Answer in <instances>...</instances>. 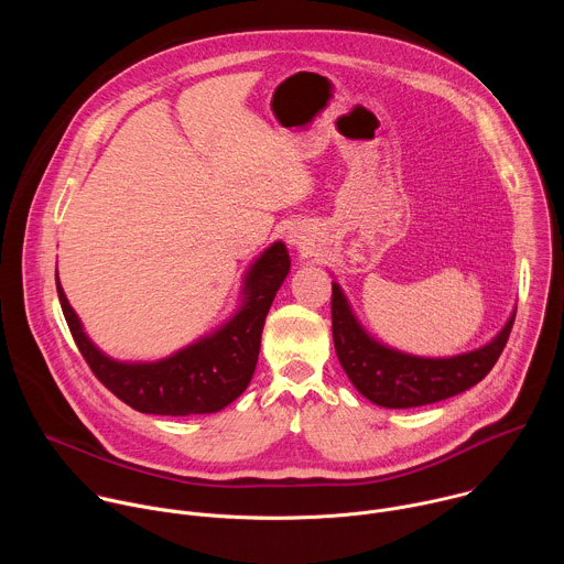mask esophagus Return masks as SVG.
<instances>
[{
	"label": "esophagus",
	"mask_w": 564,
	"mask_h": 564,
	"mask_svg": "<svg viewBox=\"0 0 564 564\" xmlns=\"http://www.w3.org/2000/svg\"><path fill=\"white\" fill-rule=\"evenodd\" d=\"M288 243H290V246H294V248H301V246H305V236H303L301 231H296V229H294V231H290V234H288Z\"/></svg>",
	"instance_id": "34e87169"
}]
</instances>
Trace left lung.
I'll list each match as a JSON object with an SVG mask.
<instances>
[{"label":"left lung","instance_id":"obj_1","mask_svg":"<svg viewBox=\"0 0 564 564\" xmlns=\"http://www.w3.org/2000/svg\"><path fill=\"white\" fill-rule=\"evenodd\" d=\"M516 310L491 341L448 357H422L372 337L355 314L346 292L333 281V339L352 386L383 409H415L455 397L485 379L513 328Z\"/></svg>","mask_w":564,"mask_h":564}]
</instances>
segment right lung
<instances>
[{"label":"right lung","mask_w":564,"mask_h":564,"mask_svg":"<svg viewBox=\"0 0 564 564\" xmlns=\"http://www.w3.org/2000/svg\"><path fill=\"white\" fill-rule=\"evenodd\" d=\"M288 274V248L274 240L246 270L231 316L155 361H122L102 352L70 307L57 274L55 283L70 335L94 375L140 413L185 417L218 413L246 392L257 370L265 316Z\"/></svg>","instance_id":"obj_1"}]
</instances>
